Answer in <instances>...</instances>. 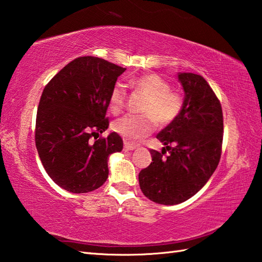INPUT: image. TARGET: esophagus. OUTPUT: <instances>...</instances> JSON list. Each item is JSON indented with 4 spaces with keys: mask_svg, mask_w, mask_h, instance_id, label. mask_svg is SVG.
Wrapping results in <instances>:
<instances>
[{
    "mask_svg": "<svg viewBox=\"0 0 262 262\" xmlns=\"http://www.w3.org/2000/svg\"><path fill=\"white\" fill-rule=\"evenodd\" d=\"M124 149L125 150H135L136 149V146H132L130 144H127V142H125V144H124Z\"/></svg>",
    "mask_w": 262,
    "mask_h": 262,
    "instance_id": "34e87169",
    "label": "esophagus"
}]
</instances>
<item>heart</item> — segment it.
Returning <instances> with one entry per match:
<instances>
[{
    "mask_svg": "<svg viewBox=\"0 0 262 262\" xmlns=\"http://www.w3.org/2000/svg\"><path fill=\"white\" fill-rule=\"evenodd\" d=\"M132 85L147 97L141 116H124L113 124L114 129L127 144L136 145L155 130L156 123L164 126L173 122L184 108V98L171 90L164 78L154 73H147L131 81ZM126 93L122 85L116 84L110 95V108L113 114L121 113L125 106Z\"/></svg>",
    "mask_w": 262,
    "mask_h": 262,
    "instance_id": "heart-1",
    "label": "heart"
}]
</instances>
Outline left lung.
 Here are the masks:
<instances>
[{"mask_svg": "<svg viewBox=\"0 0 262 262\" xmlns=\"http://www.w3.org/2000/svg\"><path fill=\"white\" fill-rule=\"evenodd\" d=\"M178 80L184 108L156 136L165 147L162 152L150 149L151 163L139 173L144 195L164 205L182 203L203 188L219 164L223 145V110L208 82L194 73H179ZM165 150L169 156L164 158Z\"/></svg>", "mask_w": 262, "mask_h": 262, "instance_id": "left-lung-1", "label": "left lung"}]
</instances>
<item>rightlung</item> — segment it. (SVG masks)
I'll use <instances>...</instances> for the list:
<instances>
[{"instance_id":"1","label":"right lung","mask_w":262,"mask_h":262,"mask_svg":"<svg viewBox=\"0 0 262 262\" xmlns=\"http://www.w3.org/2000/svg\"><path fill=\"white\" fill-rule=\"evenodd\" d=\"M124 71L105 59L80 57L44 88L35 144L47 173L62 189L82 194L107 180L108 159L123 149V140L116 132L98 137L110 125V95Z\"/></svg>"}]
</instances>
